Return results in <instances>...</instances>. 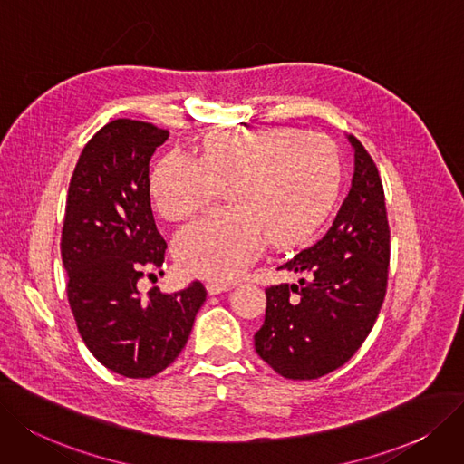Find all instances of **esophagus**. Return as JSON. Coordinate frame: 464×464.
<instances>
[{
  "mask_svg": "<svg viewBox=\"0 0 464 464\" xmlns=\"http://www.w3.org/2000/svg\"><path fill=\"white\" fill-rule=\"evenodd\" d=\"M232 289V284H227V282H209L208 284V293L209 295H218V293H225V291H230Z\"/></svg>",
  "mask_w": 464,
  "mask_h": 464,
  "instance_id": "obj_1",
  "label": "esophagus"
}]
</instances>
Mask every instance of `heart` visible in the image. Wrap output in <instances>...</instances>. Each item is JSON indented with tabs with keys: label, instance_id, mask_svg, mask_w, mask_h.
<instances>
[{
	"label": "heart",
	"instance_id": "b5f03b06",
	"mask_svg": "<svg viewBox=\"0 0 464 464\" xmlns=\"http://www.w3.org/2000/svg\"><path fill=\"white\" fill-rule=\"evenodd\" d=\"M228 187V209L213 211L175 236L179 266L232 280L263 251L303 242L329 215L341 187L339 154L325 137L291 127L242 129L209 137L199 160L165 154L150 175L158 211L180 220Z\"/></svg>",
	"mask_w": 464,
	"mask_h": 464
}]
</instances>
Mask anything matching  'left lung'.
I'll return each mask as SVG.
<instances>
[{
  "instance_id": "left-lung-1",
  "label": "left lung",
  "mask_w": 464,
  "mask_h": 464,
  "mask_svg": "<svg viewBox=\"0 0 464 464\" xmlns=\"http://www.w3.org/2000/svg\"><path fill=\"white\" fill-rule=\"evenodd\" d=\"M354 148V177L322 239L280 268L308 276L266 289L255 350L276 373L293 381L324 377L344 365L373 329L384 301L391 228L379 171L363 144Z\"/></svg>"
}]
</instances>
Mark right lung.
<instances>
[{"instance_id":"add662e5","label":"right lung","mask_w":464,"mask_h":464,"mask_svg":"<svg viewBox=\"0 0 464 464\" xmlns=\"http://www.w3.org/2000/svg\"><path fill=\"white\" fill-rule=\"evenodd\" d=\"M169 131L137 120H114L95 133L73 169L61 255L68 303L78 331L104 367L148 379L171 365L187 344L206 287H158L140 296L137 282L161 266L168 244L150 206V158Z\"/></svg>"}]
</instances>
